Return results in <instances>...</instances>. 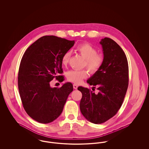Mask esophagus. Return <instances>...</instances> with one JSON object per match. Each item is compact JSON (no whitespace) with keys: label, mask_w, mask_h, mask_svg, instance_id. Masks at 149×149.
<instances>
[{"label":"esophagus","mask_w":149,"mask_h":149,"mask_svg":"<svg viewBox=\"0 0 149 149\" xmlns=\"http://www.w3.org/2000/svg\"><path fill=\"white\" fill-rule=\"evenodd\" d=\"M78 86V85H77V84H73V88H74V89H77Z\"/></svg>","instance_id":"obj_1"}]
</instances>
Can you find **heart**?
I'll list each match as a JSON object with an SVG mask.
<instances>
[{"label":"heart","mask_w":149,"mask_h":149,"mask_svg":"<svg viewBox=\"0 0 149 149\" xmlns=\"http://www.w3.org/2000/svg\"><path fill=\"white\" fill-rule=\"evenodd\" d=\"M77 51L85 60V66L91 73L98 71L104 63V56L100 54H97V50L88 43H84L78 45ZM71 55L70 51L66 52L62 57V64L66 65ZM88 77V72L85 70H70L66 74L67 79L75 84H80L83 80Z\"/></svg>","instance_id":"1"}]
</instances>
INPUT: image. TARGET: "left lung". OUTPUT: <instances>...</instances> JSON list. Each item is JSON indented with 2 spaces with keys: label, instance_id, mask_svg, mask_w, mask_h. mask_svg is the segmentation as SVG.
Wrapping results in <instances>:
<instances>
[{
  "label": "left lung",
  "instance_id": "8db88e82",
  "mask_svg": "<svg viewBox=\"0 0 149 149\" xmlns=\"http://www.w3.org/2000/svg\"><path fill=\"white\" fill-rule=\"evenodd\" d=\"M104 63L99 70L88 79L91 85L97 86L99 92H93L83 86L80 109L87 120L100 124L117 113L122 104L128 85V65L126 56L113 40L105 37L100 41Z\"/></svg>",
  "mask_w": 149,
  "mask_h": 149
}]
</instances>
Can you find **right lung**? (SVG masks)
<instances>
[{
	"mask_svg": "<svg viewBox=\"0 0 149 149\" xmlns=\"http://www.w3.org/2000/svg\"><path fill=\"white\" fill-rule=\"evenodd\" d=\"M69 41L55 36H45L32 43L22 57L18 71V85L24 110L34 120L49 123L59 117L69 94L71 83L52 88L54 78L62 82L61 59L74 46Z\"/></svg>",
	"mask_w": 149,
	"mask_h": 149,
	"instance_id": "obj_1",
	"label": "right lung"
}]
</instances>
